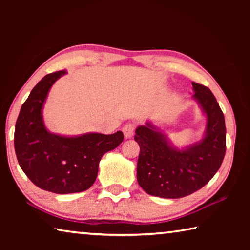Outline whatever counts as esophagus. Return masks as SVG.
Wrapping results in <instances>:
<instances>
[{
  "label": "esophagus",
  "mask_w": 250,
  "mask_h": 250,
  "mask_svg": "<svg viewBox=\"0 0 250 250\" xmlns=\"http://www.w3.org/2000/svg\"><path fill=\"white\" fill-rule=\"evenodd\" d=\"M122 132H124V134H125V138H126V139L131 138L134 132V125L133 124L125 125L124 128H122Z\"/></svg>",
  "instance_id": "esophagus-1"
}]
</instances>
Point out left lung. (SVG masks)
<instances>
[{"label":"left lung","instance_id":"obj_1","mask_svg":"<svg viewBox=\"0 0 250 250\" xmlns=\"http://www.w3.org/2000/svg\"><path fill=\"white\" fill-rule=\"evenodd\" d=\"M195 99L206 116L202 140L179 150L158 126L146 122L135 129L140 146L138 183L152 196L181 198L208 183L226 152V126L222 109L208 88L192 83Z\"/></svg>","mask_w":250,"mask_h":250}]
</instances>
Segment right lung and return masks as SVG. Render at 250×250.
Returning <instances> with one entry per match:
<instances>
[{
  "instance_id": "1",
  "label": "right lung",
  "mask_w": 250,
  "mask_h": 250,
  "mask_svg": "<svg viewBox=\"0 0 250 250\" xmlns=\"http://www.w3.org/2000/svg\"><path fill=\"white\" fill-rule=\"evenodd\" d=\"M65 70L46 75L33 88L15 125L14 146L19 164L34 184L56 194L83 192L98 174L103 155L124 141V133H84L66 137L49 132L43 108L49 89Z\"/></svg>"
}]
</instances>
